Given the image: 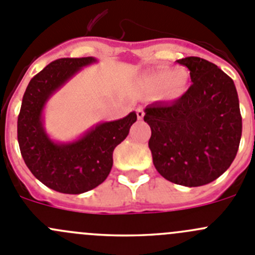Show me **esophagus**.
<instances>
[{"mask_svg":"<svg viewBox=\"0 0 255 255\" xmlns=\"http://www.w3.org/2000/svg\"><path fill=\"white\" fill-rule=\"evenodd\" d=\"M135 113H137L138 120H143V117H144V112H143L142 108H137V111H135Z\"/></svg>","mask_w":255,"mask_h":255,"instance_id":"obj_1","label":"esophagus"}]
</instances>
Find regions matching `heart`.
<instances>
[{
	"instance_id": "b5f03b06",
	"label": "heart",
	"mask_w": 255,
	"mask_h": 255,
	"mask_svg": "<svg viewBox=\"0 0 255 255\" xmlns=\"http://www.w3.org/2000/svg\"><path fill=\"white\" fill-rule=\"evenodd\" d=\"M189 80V71L184 67H177L173 71L159 70L149 73L143 78V83L149 90H159V96L163 100L174 101L187 92Z\"/></svg>"
}]
</instances>
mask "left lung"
I'll list each match as a JSON object with an SVG mask.
<instances>
[{
    "label": "left lung",
    "mask_w": 255,
    "mask_h": 255,
    "mask_svg": "<svg viewBox=\"0 0 255 255\" xmlns=\"http://www.w3.org/2000/svg\"><path fill=\"white\" fill-rule=\"evenodd\" d=\"M192 86L178 100L144 108L153 164L175 184L199 187L221 177L236 158L242 116L233 80L199 57L178 59Z\"/></svg>",
    "instance_id": "8db88e82"
}]
</instances>
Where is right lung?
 I'll return each instance as SVG.
<instances>
[{"label":"right lung","instance_id":"right-lung-1","mask_svg":"<svg viewBox=\"0 0 255 255\" xmlns=\"http://www.w3.org/2000/svg\"><path fill=\"white\" fill-rule=\"evenodd\" d=\"M95 57L51 62L29 81L17 121V138L24 163L46 187L65 194H81L105 182L113 165V150L137 121L135 112L121 120L100 122L68 142L49 137L43 112L49 98Z\"/></svg>","mask_w":255,"mask_h":255}]
</instances>
